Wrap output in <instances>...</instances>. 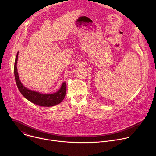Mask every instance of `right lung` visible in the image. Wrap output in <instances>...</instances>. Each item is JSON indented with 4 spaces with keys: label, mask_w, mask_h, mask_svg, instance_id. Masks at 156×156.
<instances>
[{
    "label": "right lung",
    "mask_w": 156,
    "mask_h": 156,
    "mask_svg": "<svg viewBox=\"0 0 156 156\" xmlns=\"http://www.w3.org/2000/svg\"><path fill=\"white\" fill-rule=\"evenodd\" d=\"M18 55V52H17L15 61L14 74L17 87L21 94L31 102L42 107H52L60 104L65 96L66 91V83L63 82L59 90L54 93L44 94L30 90L22 84L20 80L17 70Z\"/></svg>",
    "instance_id": "1"
}]
</instances>
